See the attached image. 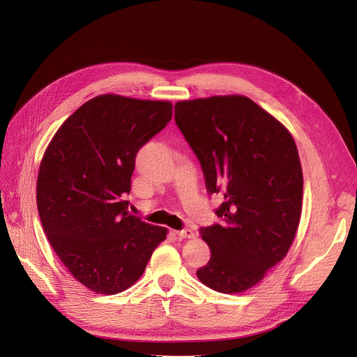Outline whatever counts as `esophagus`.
Returning a JSON list of instances; mask_svg holds the SVG:
<instances>
[{"label":"esophagus","instance_id":"1","mask_svg":"<svg viewBox=\"0 0 357 357\" xmlns=\"http://www.w3.org/2000/svg\"><path fill=\"white\" fill-rule=\"evenodd\" d=\"M176 235L178 236V238H193V236H195V234H193V231H190V229L176 231Z\"/></svg>","mask_w":357,"mask_h":357}]
</instances>
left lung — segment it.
Segmentation results:
<instances>
[{"instance_id": "1", "label": "left lung", "mask_w": 357, "mask_h": 357, "mask_svg": "<svg viewBox=\"0 0 357 357\" xmlns=\"http://www.w3.org/2000/svg\"><path fill=\"white\" fill-rule=\"evenodd\" d=\"M174 119L197 155L222 223L199 229L211 257L197 271L222 294L253 287L287 255L302 208L296 144L277 119L241 95L178 101Z\"/></svg>"}]
</instances>
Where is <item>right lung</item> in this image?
<instances>
[{
	"label": "right lung",
	"instance_id": "obj_1",
	"mask_svg": "<svg viewBox=\"0 0 357 357\" xmlns=\"http://www.w3.org/2000/svg\"><path fill=\"white\" fill-rule=\"evenodd\" d=\"M172 117L168 101L100 95L62 126L43 156L37 208L49 243L74 278L116 295L143 275L167 229L128 211L135 158Z\"/></svg>",
	"mask_w": 357,
	"mask_h": 357
}]
</instances>
